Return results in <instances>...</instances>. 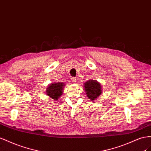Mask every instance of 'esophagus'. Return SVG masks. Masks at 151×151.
<instances>
[{"mask_svg":"<svg viewBox=\"0 0 151 151\" xmlns=\"http://www.w3.org/2000/svg\"><path fill=\"white\" fill-rule=\"evenodd\" d=\"M76 80V78H75V77H71V81H72V82H75Z\"/></svg>","mask_w":151,"mask_h":151,"instance_id":"1","label":"esophagus"}]
</instances>
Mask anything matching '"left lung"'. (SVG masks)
<instances>
[{"mask_svg":"<svg viewBox=\"0 0 151 151\" xmlns=\"http://www.w3.org/2000/svg\"><path fill=\"white\" fill-rule=\"evenodd\" d=\"M85 92L90 100H96L101 94V84L97 80H90L85 83Z\"/></svg>","mask_w":151,"mask_h":151,"instance_id":"obj_1","label":"left lung"}]
</instances>
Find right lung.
Returning a JSON list of instances; mask_svg holds the SVG:
<instances>
[{"mask_svg": "<svg viewBox=\"0 0 151 151\" xmlns=\"http://www.w3.org/2000/svg\"><path fill=\"white\" fill-rule=\"evenodd\" d=\"M63 83H56L50 84L47 88V94L52 99L58 100L59 97L61 96L64 88Z\"/></svg>", "mask_w": 151, "mask_h": 151, "instance_id": "obj_1", "label": "right lung"}]
</instances>
